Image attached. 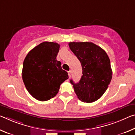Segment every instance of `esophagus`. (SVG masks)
<instances>
[{
	"instance_id": "obj_1",
	"label": "esophagus",
	"mask_w": 135,
	"mask_h": 135,
	"mask_svg": "<svg viewBox=\"0 0 135 135\" xmlns=\"http://www.w3.org/2000/svg\"><path fill=\"white\" fill-rule=\"evenodd\" d=\"M68 77H69V78H71V71H68Z\"/></svg>"
}]
</instances>
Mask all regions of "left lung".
I'll use <instances>...</instances> for the list:
<instances>
[{"mask_svg": "<svg viewBox=\"0 0 135 135\" xmlns=\"http://www.w3.org/2000/svg\"><path fill=\"white\" fill-rule=\"evenodd\" d=\"M70 49L80 62L83 75L79 83L73 80L74 92L83 102L92 103L103 95L112 79L109 57L103 49L91 42H70Z\"/></svg>", "mask_w": 135, "mask_h": 135, "instance_id": "obj_1", "label": "left lung"}]
</instances>
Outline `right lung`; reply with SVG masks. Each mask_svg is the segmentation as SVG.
Returning <instances> with one entry per match:
<instances>
[{
  "label": "right lung",
  "mask_w": 135,
  "mask_h": 135,
  "mask_svg": "<svg viewBox=\"0 0 135 135\" xmlns=\"http://www.w3.org/2000/svg\"><path fill=\"white\" fill-rule=\"evenodd\" d=\"M59 44L45 41L30 51L23 62L22 79L30 94L40 101H47L58 93L60 85L68 79L56 60Z\"/></svg>",
  "instance_id": "add662e5"
}]
</instances>
